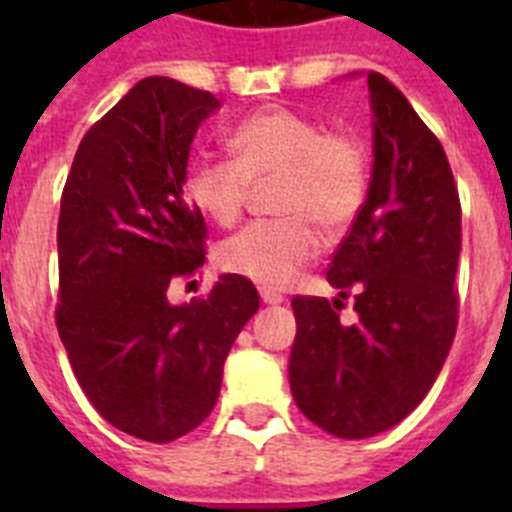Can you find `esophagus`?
I'll use <instances>...</instances> for the list:
<instances>
[{
	"label": "esophagus",
	"mask_w": 512,
	"mask_h": 512,
	"mask_svg": "<svg viewBox=\"0 0 512 512\" xmlns=\"http://www.w3.org/2000/svg\"><path fill=\"white\" fill-rule=\"evenodd\" d=\"M259 295H261V300L266 302V305H279V302H284V295H282V292H277V289L261 287Z\"/></svg>",
	"instance_id": "esophagus-1"
}]
</instances>
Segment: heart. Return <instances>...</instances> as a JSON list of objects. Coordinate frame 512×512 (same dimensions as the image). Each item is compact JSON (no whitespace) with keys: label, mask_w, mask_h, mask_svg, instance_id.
Instances as JSON below:
<instances>
[{"label":"heart","mask_w":512,"mask_h":512,"mask_svg":"<svg viewBox=\"0 0 512 512\" xmlns=\"http://www.w3.org/2000/svg\"><path fill=\"white\" fill-rule=\"evenodd\" d=\"M235 158L189 166L192 205L217 225H233L253 187L274 182L271 207L282 217L246 225L217 246L220 269L266 287H284L320 248L318 228L341 233L359 217L372 182L369 148L346 128H325L292 107H266L230 133Z\"/></svg>","instance_id":"b5f03b06"}]
</instances>
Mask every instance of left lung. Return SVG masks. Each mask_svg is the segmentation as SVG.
Here are the masks:
<instances>
[{"instance_id": "1", "label": "left lung", "mask_w": 512, "mask_h": 512, "mask_svg": "<svg viewBox=\"0 0 512 512\" xmlns=\"http://www.w3.org/2000/svg\"><path fill=\"white\" fill-rule=\"evenodd\" d=\"M374 169L369 194L328 264L341 300L297 295L289 387L307 420L369 438L413 413L456 336L461 202L449 158L413 104L369 71ZM355 292L357 323L337 310Z\"/></svg>"}]
</instances>
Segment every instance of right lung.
Instances as JSON below:
<instances>
[{
    "mask_svg": "<svg viewBox=\"0 0 512 512\" xmlns=\"http://www.w3.org/2000/svg\"><path fill=\"white\" fill-rule=\"evenodd\" d=\"M217 107L176 79L138 81L81 138L61 194L58 336L94 410L151 443L212 413L225 356L259 310L238 274L189 305L166 297L205 264V217L184 182L194 133Z\"/></svg>",
    "mask_w": 512,
    "mask_h": 512,
    "instance_id": "1",
    "label": "right lung"
}]
</instances>
